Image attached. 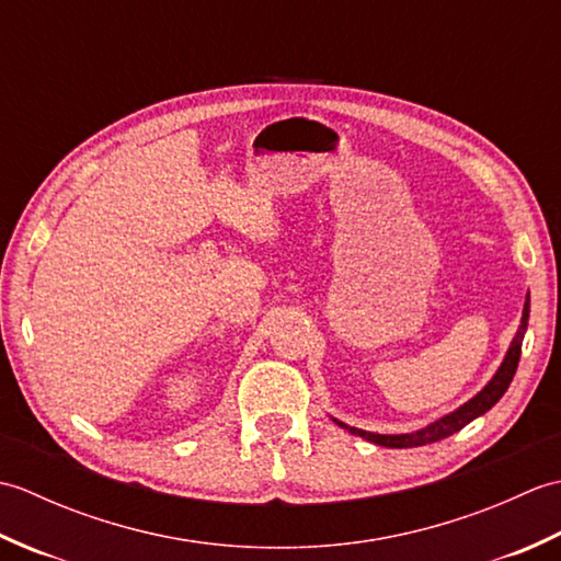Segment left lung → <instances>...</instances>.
Instances as JSON below:
<instances>
[{"label":"left lung","instance_id":"8db88e82","mask_svg":"<svg viewBox=\"0 0 561 561\" xmlns=\"http://www.w3.org/2000/svg\"><path fill=\"white\" fill-rule=\"evenodd\" d=\"M528 318H530V291L526 296V304H523V316H520V325L516 330L514 340L508 344V352L504 356V362L499 364L496 374L490 378V383H486L478 396H472L468 402L460 404L458 410H453L444 416H438L436 422L426 424L422 428H416V432L410 434H376V432H364V428H356L344 424L340 420L332 416V422L337 426L347 428L350 434L354 436H362L366 440H371L376 446H383V448H416V446H426V444H436L440 438H448L456 432H460L462 426H468L472 420H478L484 412H490L494 404L502 400L504 392L508 390L511 380L516 376V368H518V359H520V344L523 337H526V330H528Z\"/></svg>","mask_w":561,"mask_h":561}]
</instances>
